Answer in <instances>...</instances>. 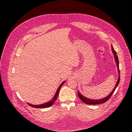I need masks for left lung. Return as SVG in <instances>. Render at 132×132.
<instances>
[{"mask_svg":"<svg viewBox=\"0 0 132 132\" xmlns=\"http://www.w3.org/2000/svg\"><path fill=\"white\" fill-rule=\"evenodd\" d=\"M111 47H112V52H113V53L114 55V59H115V60H116V62L117 63V67L118 68V71H119V73H120V69H119V59H118V55H117V52L115 51V50H114L113 47L112 45L111 46ZM120 75H119V77L118 78V80L117 81V84L116 85V87H114V89L112 90V91L109 94V95L103 98V99H99V100H92V99H89L88 98H87L86 97H85L84 96H82L81 93H80V92L79 91H78V97L81 100V101L82 102H84L86 104H101V103H103L105 102H106L112 96V95H113V93H114L116 88L117 87V86H118L119 84V82H120Z\"/></svg>","mask_w":132,"mask_h":132,"instance_id":"obj_1","label":"left lung"}]
</instances>
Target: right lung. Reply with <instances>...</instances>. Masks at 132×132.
<instances>
[{"label":"right lung","instance_id":"obj_1","mask_svg":"<svg viewBox=\"0 0 132 132\" xmlns=\"http://www.w3.org/2000/svg\"><path fill=\"white\" fill-rule=\"evenodd\" d=\"M65 81L63 82L61 85L60 86V87H59V88L57 89V91H56V92L55 93V95L54 96V97L52 98V99L51 100H50L49 102H46L44 104H39V105H33V104H30V103H28V104L32 107H33V108H47V107H50L51 106H52L54 103L55 102V101L56 100V99H57V98L59 96V92H60V90L61 88V87L63 86V85L65 83Z\"/></svg>","mask_w":132,"mask_h":132}]
</instances>
